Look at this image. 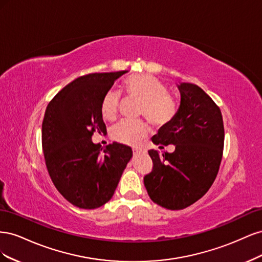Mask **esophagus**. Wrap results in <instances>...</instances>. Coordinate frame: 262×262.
Listing matches in <instances>:
<instances>
[{"label": "esophagus", "mask_w": 262, "mask_h": 262, "mask_svg": "<svg viewBox=\"0 0 262 262\" xmlns=\"http://www.w3.org/2000/svg\"><path fill=\"white\" fill-rule=\"evenodd\" d=\"M141 153H145V150L140 148V147H134L133 148V154H141Z\"/></svg>", "instance_id": "obj_1"}]
</instances>
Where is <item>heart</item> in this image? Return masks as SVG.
<instances>
[{"label":"heart","mask_w":262,"mask_h":262,"mask_svg":"<svg viewBox=\"0 0 262 262\" xmlns=\"http://www.w3.org/2000/svg\"><path fill=\"white\" fill-rule=\"evenodd\" d=\"M125 90L129 96L142 101L140 116L145 117L153 125L161 126L169 123L177 113L175 100L168 96L165 85L149 74L136 75L125 82ZM120 93L117 90L108 91L101 100L100 112L106 120L113 121L117 118ZM148 132V126L143 121L124 120L112 129V138L125 145H137Z\"/></svg>","instance_id":"obj_1"}]
</instances>
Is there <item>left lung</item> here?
<instances>
[{
  "mask_svg": "<svg viewBox=\"0 0 262 262\" xmlns=\"http://www.w3.org/2000/svg\"><path fill=\"white\" fill-rule=\"evenodd\" d=\"M180 106L172 120L152 138L156 145H175L172 153L149 149L153 169L144 186L154 203L182 210L208 192L219 172L224 124L219 106L198 85L177 84Z\"/></svg>",
  "mask_w": 262,
  "mask_h": 262,
  "instance_id": "left-lung-1",
  "label": "left lung"
}]
</instances>
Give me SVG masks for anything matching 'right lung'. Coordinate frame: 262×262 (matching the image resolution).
<instances>
[{
    "label": "right lung",
    "mask_w": 262,
    "mask_h": 262,
    "mask_svg": "<svg viewBox=\"0 0 262 262\" xmlns=\"http://www.w3.org/2000/svg\"><path fill=\"white\" fill-rule=\"evenodd\" d=\"M128 71L92 73L68 84L47 106L42 149L58 191L80 209H97L112 199L132 149L114 142L102 150L92 137L105 133L101 100Z\"/></svg>",
    "instance_id": "1"
}]
</instances>
